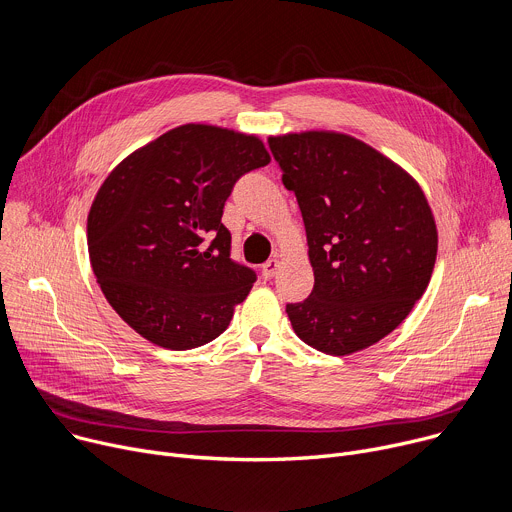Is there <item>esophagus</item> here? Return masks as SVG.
<instances>
[{
    "mask_svg": "<svg viewBox=\"0 0 512 512\" xmlns=\"http://www.w3.org/2000/svg\"><path fill=\"white\" fill-rule=\"evenodd\" d=\"M277 269H279V261H277V259H269L267 263H263V267H261L263 279H273L275 273H277Z\"/></svg>",
    "mask_w": 512,
    "mask_h": 512,
    "instance_id": "1",
    "label": "esophagus"
}]
</instances>
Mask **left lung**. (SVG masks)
<instances>
[{
  "instance_id": "8db88e82",
  "label": "left lung",
  "mask_w": 512,
  "mask_h": 512,
  "mask_svg": "<svg viewBox=\"0 0 512 512\" xmlns=\"http://www.w3.org/2000/svg\"><path fill=\"white\" fill-rule=\"evenodd\" d=\"M281 182L300 204L312 294L285 312L312 348L344 356L393 332L429 283L437 231L417 182L350 135L269 137Z\"/></svg>"
}]
</instances>
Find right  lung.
Wrapping results in <instances>:
<instances>
[{"label": "right lung", "mask_w": 512, "mask_h": 512, "mask_svg": "<svg viewBox=\"0 0 512 512\" xmlns=\"http://www.w3.org/2000/svg\"><path fill=\"white\" fill-rule=\"evenodd\" d=\"M267 164L255 135L188 123L107 176L89 212V255L107 302L137 334L188 350L227 330L257 273L231 259L223 208L237 180Z\"/></svg>", "instance_id": "right-lung-1"}]
</instances>
